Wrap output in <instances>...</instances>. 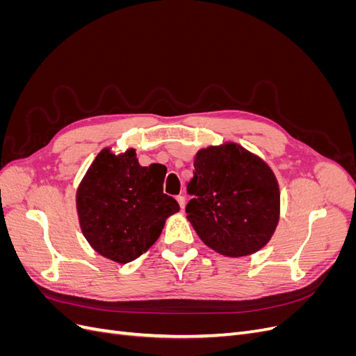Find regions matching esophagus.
<instances>
[{"label": "esophagus", "instance_id": "1", "mask_svg": "<svg viewBox=\"0 0 356 356\" xmlns=\"http://www.w3.org/2000/svg\"><path fill=\"white\" fill-rule=\"evenodd\" d=\"M177 200L179 203V208L184 209L186 208V197L184 196H177Z\"/></svg>", "mask_w": 356, "mask_h": 356}]
</instances>
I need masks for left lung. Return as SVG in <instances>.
Returning a JSON list of instances; mask_svg holds the SVG:
<instances>
[{"label":"left lung","mask_w":356,"mask_h":356,"mask_svg":"<svg viewBox=\"0 0 356 356\" xmlns=\"http://www.w3.org/2000/svg\"><path fill=\"white\" fill-rule=\"evenodd\" d=\"M187 218L199 238L227 257L257 252L279 221L281 193L267 163L238 144L197 152L187 186Z\"/></svg>","instance_id":"left-lung-1"}]
</instances>
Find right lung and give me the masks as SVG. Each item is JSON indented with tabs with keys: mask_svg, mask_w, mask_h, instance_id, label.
<instances>
[{
	"mask_svg": "<svg viewBox=\"0 0 356 356\" xmlns=\"http://www.w3.org/2000/svg\"><path fill=\"white\" fill-rule=\"evenodd\" d=\"M166 169L141 166L134 148L96 156L77 190L80 227L93 250L126 264L143 255L163 230L178 202L163 193Z\"/></svg>",
	"mask_w": 356,
	"mask_h": 356,
	"instance_id": "1",
	"label": "right lung"
}]
</instances>
